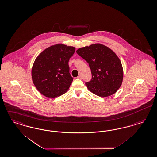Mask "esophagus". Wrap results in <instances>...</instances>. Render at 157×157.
I'll list each match as a JSON object with an SVG mask.
<instances>
[{
    "instance_id": "34e87169",
    "label": "esophagus",
    "mask_w": 157,
    "mask_h": 157,
    "mask_svg": "<svg viewBox=\"0 0 157 157\" xmlns=\"http://www.w3.org/2000/svg\"><path fill=\"white\" fill-rule=\"evenodd\" d=\"M77 78H78V79H81V78H82V77H81V76H80V75H79V76L77 77Z\"/></svg>"
}]
</instances>
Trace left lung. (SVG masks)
<instances>
[{"instance_id":"8db88e82","label":"left lung","mask_w":157,"mask_h":157,"mask_svg":"<svg viewBox=\"0 0 157 157\" xmlns=\"http://www.w3.org/2000/svg\"><path fill=\"white\" fill-rule=\"evenodd\" d=\"M76 52L87 61L91 70V80L86 82L89 91L101 97L116 93L123 78L122 63L116 53L101 44L80 48Z\"/></svg>"}]
</instances>
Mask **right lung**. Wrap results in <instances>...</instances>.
<instances>
[{"label":"right lung","instance_id":"1","mask_svg":"<svg viewBox=\"0 0 157 157\" xmlns=\"http://www.w3.org/2000/svg\"><path fill=\"white\" fill-rule=\"evenodd\" d=\"M75 52V47L58 44L47 48L36 57L31 76L40 93L48 98H55L69 90L73 79L68 63Z\"/></svg>","mask_w":157,"mask_h":157}]
</instances>
